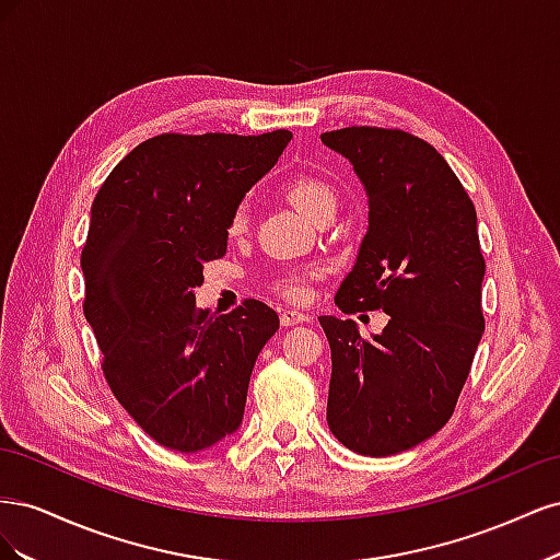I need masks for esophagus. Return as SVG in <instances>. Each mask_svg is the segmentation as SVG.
Returning <instances> with one entry per match:
<instances>
[{
  "instance_id": "34e87169",
  "label": "esophagus",
  "mask_w": 560,
  "mask_h": 560,
  "mask_svg": "<svg viewBox=\"0 0 560 560\" xmlns=\"http://www.w3.org/2000/svg\"><path fill=\"white\" fill-rule=\"evenodd\" d=\"M303 322H308V315L301 313V311H282V313H280V325H282V327L303 325Z\"/></svg>"
}]
</instances>
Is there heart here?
I'll return each mask as SVG.
<instances>
[{"instance_id": "heart-1", "label": "heart", "mask_w": 560, "mask_h": 560, "mask_svg": "<svg viewBox=\"0 0 560 560\" xmlns=\"http://www.w3.org/2000/svg\"><path fill=\"white\" fill-rule=\"evenodd\" d=\"M280 189H282V196L290 200L301 214L313 219V222L319 214L336 208V186L315 173H306V171L292 173L290 177H284ZM247 222H249L247 202H241V206H235V210L231 212L229 235L245 233ZM311 276L313 273L287 270V273H280L270 280V287H273V292H278L287 301H303L306 299V282Z\"/></svg>"}]
</instances>
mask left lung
<instances>
[{"mask_svg": "<svg viewBox=\"0 0 560 560\" xmlns=\"http://www.w3.org/2000/svg\"><path fill=\"white\" fill-rule=\"evenodd\" d=\"M322 142L369 196V231L336 306L389 315L374 338L352 319L319 317L331 348L327 422L350 451L385 457L442 430L469 376L486 327L477 210L444 156L411 132L350 126Z\"/></svg>", "mask_w": 560, "mask_h": 560, "instance_id": "8db88e82", "label": "left lung"}]
</instances>
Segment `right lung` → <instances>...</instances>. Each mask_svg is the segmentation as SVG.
<instances>
[{"label": "right lung", "instance_id": "add662e5", "mask_svg": "<svg viewBox=\"0 0 560 560\" xmlns=\"http://www.w3.org/2000/svg\"><path fill=\"white\" fill-rule=\"evenodd\" d=\"M290 140V130L163 132L93 200L83 315L114 397L165 448L196 453L241 428L254 362L280 319L257 299L210 315L194 287L226 254L231 212Z\"/></svg>", "mask_w": 560, "mask_h": 560}]
</instances>
